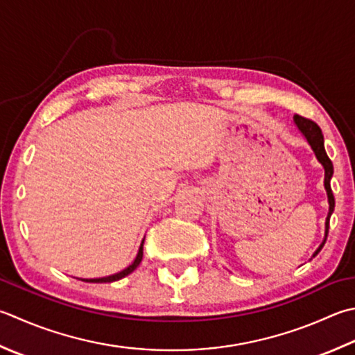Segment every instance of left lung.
Returning a JSON list of instances; mask_svg holds the SVG:
<instances>
[{"instance_id": "1", "label": "left lung", "mask_w": 355, "mask_h": 355, "mask_svg": "<svg viewBox=\"0 0 355 355\" xmlns=\"http://www.w3.org/2000/svg\"><path fill=\"white\" fill-rule=\"evenodd\" d=\"M294 121L297 124V128L302 130V134L306 137L308 143L311 144L312 150H314V154L317 157L318 162L323 164L324 168V189L326 193H328V201H329V212H328V218H326V231H324V240L320 245V248L317 249L314 257L322 251L323 245L326 243V237H328V232H329V218L332 212H334V206H336V200H334V193H332L331 189V177L332 173H334V166H332V162L329 159L328 154H326L324 150V140H323V134H322V129L318 128V124L315 121L309 120V118H304L302 115H295L294 116Z\"/></svg>"}]
</instances>
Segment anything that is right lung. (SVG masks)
Returning <instances> with one entry per match:
<instances>
[{"instance_id":"obj_1","label":"right lung","mask_w":355,"mask_h":355,"mask_svg":"<svg viewBox=\"0 0 355 355\" xmlns=\"http://www.w3.org/2000/svg\"><path fill=\"white\" fill-rule=\"evenodd\" d=\"M143 243H144V240L141 241L140 249H138L137 259L134 260V263H132V265H130V266H128V268L124 269V270H121V272H118V274H115V275L103 277V279H86V280H83V282H89V283H110V282H116V280L123 279V277L129 275L130 272H134V270L137 269V266L140 265V263H141V259H143Z\"/></svg>"}]
</instances>
